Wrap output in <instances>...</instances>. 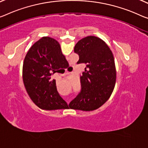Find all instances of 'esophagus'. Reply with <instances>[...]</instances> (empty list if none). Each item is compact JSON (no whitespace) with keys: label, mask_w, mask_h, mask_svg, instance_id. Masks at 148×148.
<instances>
[{"label":"esophagus","mask_w":148,"mask_h":148,"mask_svg":"<svg viewBox=\"0 0 148 148\" xmlns=\"http://www.w3.org/2000/svg\"><path fill=\"white\" fill-rule=\"evenodd\" d=\"M66 72H67V73H69V72H68V71H66Z\"/></svg>","instance_id":"1"}]
</instances>
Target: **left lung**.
Returning a JSON list of instances; mask_svg holds the SVG:
<instances>
[{
  "label": "left lung",
  "mask_w": 148,
  "mask_h": 148,
  "mask_svg": "<svg viewBox=\"0 0 148 148\" xmlns=\"http://www.w3.org/2000/svg\"><path fill=\"white\" fill-rule=\"evenodd\" d=\"M79 56L77 63H85L80 77L81 90L69 103V107L84 111L97 109L110 98L114 88L116 71L112 51L96 36H87L75 45Z\"/></svg>",
  "instance_id": "8db88e82"
}]
</instances>
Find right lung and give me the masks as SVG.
I'll list each match as a JSON object with an SVG mask.
<instances>
[{
	"label": "right lung",
	"mask_w": 148,
	"mask_h": 148,
	"mask_svg": "<svg viewBox=\"0 0 148 148\" xmlns=\"http://www.w3.org/2000/svg\"><path fill=\"white\" fill-rule=\"evenodd\" d=\"M67 61L58 41L43 37L37 41L25 57L22 77L29 97L38 107L45 110L68 108L57 90L52 75Z\"/></svg>",
	"instance_id": "right-lung-1"
}]
</instances>
